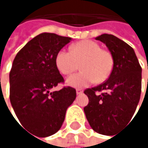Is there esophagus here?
Wrapping results in <instances>:
<instances>
[{
  "mask_svg": "<svg viewBox=\"0 0 148 148\" xmlns=\"http://www.w3.org/2000/svg\"><path fill=\"white\" fill-rule=\"evenodd\" d=\"M83 92V91L81 90V89H76V93H77V95H79V94H81Z\"/></svg>",
  "mask_w": 148,
  "mask_h": 148,
  "instance_id": "esophagus-1",
  "label": "esophagus"
}]
</instances>
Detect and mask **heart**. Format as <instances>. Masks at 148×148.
<instances>
[{
	"label": "heart",
	"instance_id": "1",
	"mask_svg": "<svg viewBox=\"0 0 148 148\" xmlns=\"http://www.w3.org/2000/svg\"><path fill=\"white\" fill-rule=\"evenodd\" d=\"M83 71L70 76L67 84L73 87H86L102 82L110 74L113 68L111 54L102 49L98 43L83 40L70 47V51L61 49L56 56V65L60 73L69 75L79 69Z\"/></svg>",
	"mask_w": 148,
	"mask_h": 148
}]
</instances>
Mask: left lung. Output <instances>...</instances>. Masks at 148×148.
<instances>
[{
	"label": "left lung",
	"mask_w": 148,
	"mask_h": 148,
	"mask_svg": "<svg viewBox=\"0 0 148 148\" xmlns=\"http://www.w3.org/2000/svg\"><path fill=\"white\" fill-rule=\"evenodd\" d=\"M96 39L108 47L114 64L106 81L84 91L89 99L84 111L95 132L111 135L134 114L141 92V67L133 48L124 41L111 34Z\"/></svg>",
	"instance_id": "1"
}]
</instances>
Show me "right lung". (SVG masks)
<instances>
[{
	"label": "right lung",
	"mask_w": 148,
	"mask_h": 148,
	"mask_svg": "<svg viewBox=\"0 0 148 148\" xmlns=\"http://www.w3.org/2000/svg\"><path fill=\"white\" fill-rule=\"evenodd\" d=\"M70 40L55 33H41L25 45L14 60L9 74L11 104L21 125L36 136L56 133L76 98L71 86L54 91L58 84L64 83L56 56Z\"/></svg>",
	"instance_id": "obj_1"
}]
</instances>
